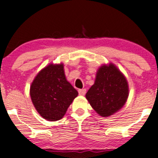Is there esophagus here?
<instances>
[{"instance_id": "1", "label": "esophagus", "mask_w": 158, "mask_h": 158, "mask_svg": "<svg viewBox=\"0 0 158 158\" xmlns=\"http://www.w3.org/2000/svg\"><path fill=\"white\" fill-rule=\"evenodd\" d=\"M78 93L80 95H84L86 94V89H79Z\"/></svg>"}]
</instances>
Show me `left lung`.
<instances>
[{
  "instance_id": "8db88e82",
  "label": "left lung",
  "mask_w": 158,
  "mask_h": 158,
  "mask_svg": "<svg viewBox=\"0 0 158 158\" xmlns=\"http://www.w3.org/2000/svg\"><path fill=\"white\" fill-rule=\"evenodd\" d=\"M128 97V84L114 64L101 67L86 98L101 116L108 117L124 106Z\"/></svg>"
}]
</instances>
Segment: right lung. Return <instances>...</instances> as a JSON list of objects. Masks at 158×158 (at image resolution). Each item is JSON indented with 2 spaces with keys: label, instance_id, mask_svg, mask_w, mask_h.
<instances>
[{
  "label": "right lung",
  "instance_id": "add662e5",
  "mask_svg": "<svg viewBox=\"0 0 158 158\" xmlns=\"http://www.w3.org/2000/svg\"><path fill=\"white\" fill-rule=\"evenodd\" d=\"M30 94L40 116L54 121L63 118L78 92L66 80L64 65L51 64L36 76Z\"/></svg>",
  "mask_w": 158,
  "mask_h": 158
}]
</instances>
